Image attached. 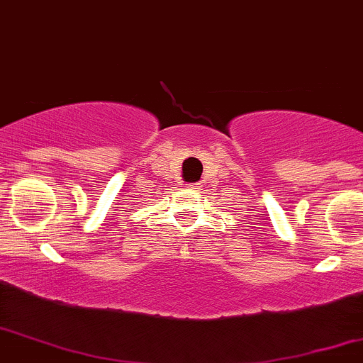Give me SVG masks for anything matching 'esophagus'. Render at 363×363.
<instances>
[{
    "mask_svg": "<svg viewBox=\"0 0 363 363\" xmlns=\"http://www.w3.org/2000/svg\"><path fill=\"white\" fill-rule=\"evenodd\" d=\"M189 188H193V189H200V186H198V184H193V186H189Z\"/></svg>",
    "mask_w": 363,
    "mask_h": 363,
    "instance_id": "1",
    "label": "esophagus"
}]
</instances>
